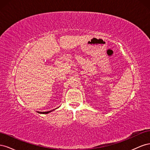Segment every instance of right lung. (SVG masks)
Wrapping results in <instances>:
<instances>
[{
	"instance_id": "1",
	"label": "right lung",
	"mask_w": 150,
	"mask_h": 150,
	"mask_svg": "<svg viewBox=\"0 0 150 150\" xmlns=\"http://www.w3.org/2000/svg\"><path fill=\"white\" fill-rule=\"evenodd\" d=\"M56 109H57V108H56ZM54 110H51V111H46V112H38L39 113H40V114H48V113H49V112H51V111H54Z\"/></svg>"
}]
</instances>
